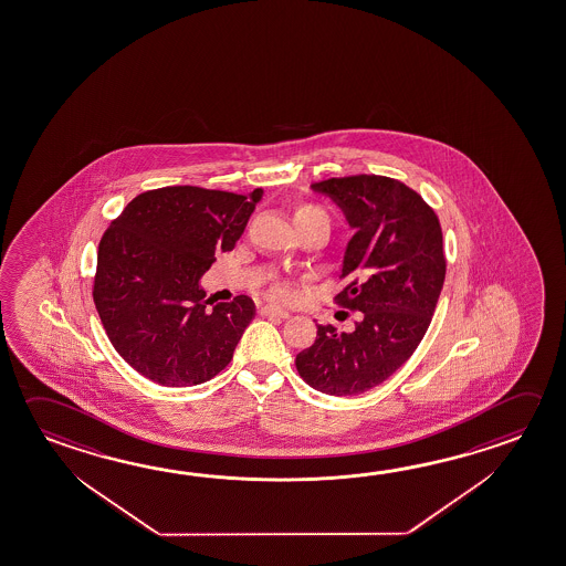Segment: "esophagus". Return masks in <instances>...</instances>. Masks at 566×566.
Segmentation results:
<instances>
[{
	"instance_id": "obj_1",
	"label": "esophagus",
	"mask_w": 566,
	"mask_h": 566,
	"mask_svg": "<svg viewBox=\"0 0 566 566\" xmlns=\"http://www.w3.org/2000/svg\"><path fill=\"white\" fill-rule=\"evenodd\" d=\"M260 314H262V316L269 317H282V319L290 316V314H287V310L279 306H264L262 310H260Z\"/></svg>"
}]
</instances>
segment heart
Returning a JSON list of instances; mask_svg holds the SVG:
<instances>
[{"label":"heart","instance_id":"1","mask_svg":"<svg viewBox=\"0 0 566 566\" xmlns=\"http://www.w3.org/2000/svg\"><path fill=\"white\" fill-rule=\"evenodd\" d=\"M310 214H324V210L312 207V205H300L296 212H294V220L302 219V217H310ZM324 217H326V214H324ZM282 292H284V290H279V294H282Z\"/></svg>","mask_w":566,"mask_h":566}]
</instances>
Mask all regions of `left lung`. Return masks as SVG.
Returning a JSON list of instances; mask_svg holds the SVG:
<instances>
[{
  "mask_svg": "<svg viewBox=\"0 0 566 566\" xmlns=\"http://www.w3.org/2000/svg\"><path fill=\"white\" fill-rule=\"evenodd\" d=\"M312 190L344 212L347 242L339 296L364 312L352 332L317 326L296 356L300 377L327 396H357L384 384L426 336L446 280L436 212L403 182L377 175L322 180Z\"/></svg>",
  "mask_w": 566,
  "mask_h": 566,
  "instance_id": "left-lung-1",
  "label": "left lung"
}]
</instances>
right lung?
<instances>
[{"label": "right lung", "mask_w": 566, "mask_h": 566, "mask_svg": "<svg viewBox=\"0 0 566 566\" xmlns=\"http://www.w3.org/2000/svg\"><path fill=\"white\" fill-rule=\"evenodd\" d=\"M262 195L165 187L135 197L111 222L93 300L111 344L140 376L199 386L229 366L256 306L237 296L210 312L200 279L217 252L234 249Z\"/></svg>", "instance_id": "add662e5"}]
</instances>
